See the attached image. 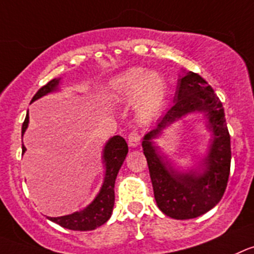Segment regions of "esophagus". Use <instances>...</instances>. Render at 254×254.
I'll return each mask as SVG.
<instances>
[{
  "label": "esophagus",
  "instance_id": "esophagus-1",
  "mask_svg": "<svg viewBox=\"0 0 254 254\" xmlns=\"http://www.w3.org/2000/svg\"><path fill=\"white\" fill-rule=\"evenodd\" d=\"M127 143L131 148H135V146H138L140 144V135L138 134L136 130H131L130 134L127 135Z\"/></svg>",
  "mask_w": 254,
  "mask_h": 254
}]
</instances>
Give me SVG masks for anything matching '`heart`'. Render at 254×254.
<instances>
[{
    "instance_id": "b5f03b06",
    "label": "heart",
    "mask_w": 254,
    "mask_h": 254,
    "mask_svg": "<svg viewBox=\"0 0 254 254\" xmlns=\"http://www.w3.org/2000/svg\"><path fill=\"white\" fill-rule=\"evenodd\" d=\"M108 90L115 101L134 98L136 115L141 120L151 118L159 110L165 99V85L156 73L134 67L124 71L108 82Z\"/></svg>"
}]
</instances>
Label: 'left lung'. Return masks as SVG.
<instances>
[{"mask_svg":"<svg viewBox=\"0 0 254 254\" xmlns=\"http://www.w3.org/2000/svg\"><path fill=\"white\" fill-rule=\"evenodd\" d=\"M203 112L213 139L203 160V172L181 173L157 151L152 140L164 128L189 112ZM153 183L156 204L174 219H191L204 214L219 203L226 191L231 172V136L224 109L214 90L195 72L178 80L174 105L158 120L141 143Z\"/></svg>","mask_w":254,"mask_h":254,"instance_id":"obj_1","label":"left lung"}]
</instances>
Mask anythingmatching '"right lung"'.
<instances>
[{
	"mask_svg": "<svg viewBox=\"0 0 254 254\" xmlns=\"http://www.w3.org/2000/svg\"><path fill=\"white\" fill-rule=\"evenodd\" d=\"M60 79H52L46 85L41 87L39 91L35 94L31 101H35L40 99L44 95L49 92L55 91L58 89V85ZM28 125V113L26 115V119L22 124V135L26 131ZM26 148L22 145V153H25ZM127 154V144L124 138L115 135L106 143L104 149V163H105V179L101 187L100 191L96 195V198L92 200L91 204L87 205L81 212H75L72 214L63 215V217L52 218L49 217L50 220L55 222L59 226L64 228L72 229V231H92L103 226L108 222L113 213L114 200H115V193H114V186H115L116 175L119 173L123 163L125 160V156Z\"/></svg>",
	"mask_w": 254,
	"mask_h": 254,
	"instance_id": "add662e5",
	"label": "right lung"
}]
</instances>
